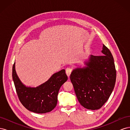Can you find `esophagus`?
Listing matches in <instances>:
<instances>
[{
  "instance_id": "obj_1",
  "label": "esophagus",
  "mask_w": 130,
  "mask_h": 130,
  "mask_svg": "<svg viewBox=\"0 0 130 130\" xmlns=\"http://www.w3.org/2000/svg\"><path fill=\"white\" fill-rule=\"evenodd\" d=\"M66 74L68 77H69L70 74L72 73V69H70L69 68H67L66 69Z\"/></svg>"
}]
</instances>
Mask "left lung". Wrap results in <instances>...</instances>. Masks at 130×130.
Returning <instances> with one entry per match:
<instances>
[{
	"label": "left lung",
	"instance_id": "8db88e82",
	"mask_svg": "<svg viewBox=\"0 0 130 130\" xmlns=\"http://www.w3.org/2000/svg\"><path fill=\"white\" fill-rule=\"evenodd\" d=\"M103 55H89L85 66L73 69L70 78L76 97L85 108H100L112 93L116 81V70L112 55L103 44Z\"/></svg>",
	"mask_w": 130,
	"mask_h": 130
}]
</instances>
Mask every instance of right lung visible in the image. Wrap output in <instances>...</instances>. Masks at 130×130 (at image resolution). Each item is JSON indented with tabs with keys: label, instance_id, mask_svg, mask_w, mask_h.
<instances>
[{
	"label": "right lung",
	"instance_id": "right-lung-1",
	"mask_svg": "<svg viewBox=\"0 0 130 130\" xmlns=\"http://www.w3.org/2000/svg\"><path fill=\"white\" fill-rule=\"evenodd\" d=\"M12 78L19 99L29 111L36 113H45L56 107L60 88L68 80L66 70L62 69L53 74L48 81L36 87L26 86L18 77L12 67Z\"/></svg>",
	"mask_w": 130,
	"mask_h": 130
}]
</instances>
